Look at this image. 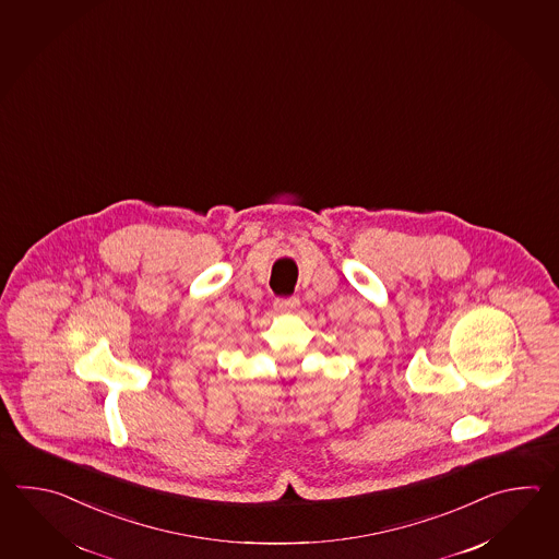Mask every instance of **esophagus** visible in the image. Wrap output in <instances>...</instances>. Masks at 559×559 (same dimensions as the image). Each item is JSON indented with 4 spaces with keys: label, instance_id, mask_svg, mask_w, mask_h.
I'll return each instance as SVG.
<instances>
[{
    "label": "esophagus",
    "instance_id": "1",
    "mask_svg": "<svg viewBox=\"0 0 559 559\" xmlns=\"http://www.w3.org/2000/svg\"><path fill=\"white\" fill-rule=\"evenodd\" d=\"M274 309L277 313H296L297 309H299V299L297 297L275 299Z\"/></svg>",
    "mask_w": 559,
    "mask_h": 559
}]
</instances>
